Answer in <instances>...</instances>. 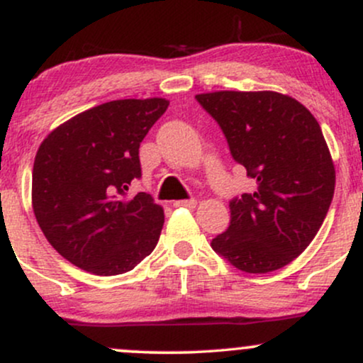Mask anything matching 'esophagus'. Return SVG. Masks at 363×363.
<instances>
[{
    "mask_svg": "<svg viewBox=\"0 0 363 363\" xmlns=\"http://www.w3.org/2000/svg\"><path fill=\"white\" fill-rule=\"evenodd\" d=\"M198 205L196 199H182V201H174V206L176 208H194Z\"/></svg>",
    "mask_w": 363,
    "mask_h": 363,
    "instance_id": "esophagus-1",
    "label": "esophagus"
}]
</instances>
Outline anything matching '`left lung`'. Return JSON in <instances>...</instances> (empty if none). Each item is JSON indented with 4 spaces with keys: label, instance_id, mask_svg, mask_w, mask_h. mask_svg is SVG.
Returning a JSON list of instances; mask_svg holds the SVG:
<instances>
[{
    "label": "left lung",
    "instance_id": "1",
    "mask_svg": "<svg viewBox=\"0 0 363 363\" xmlns=\"http://www.w3.org/2000/svg\"><path fill=\"white\" fill-rule=\"evenodd\" d=\"M196 101L222 128L237 164L256 181L230 201V225L211 240L245 273H269L306 251L335 194V164L307 107L278 91H210Z\"/></svg>",
    "mask_w": 363,
    "mask_h": 363
}]
</instances>
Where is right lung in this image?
<instances>
[{
    "label": "right lung",
    "mask_w": 363,
    "mask_h": 363,
    "mask_svg": "<svg viewBox=\"0 0 363 363\" xmlns=\"http://www.w3.org/2000/svg\"><path fill=\"white\" fill-rule=\"evenodd\" d=\"M165 99H124L80 112L37 150L32 208L49 244L99 277L126 273L155 249L164 208L128 196L141 176L140 143L167 111Z\"/></svg>",
    "instance_id": "add662e5"
}]
</instances>
